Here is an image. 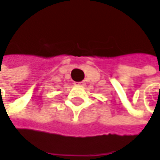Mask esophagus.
Masks as SVG:
<instances>
[{
    "label": "esophagus",
    "mask_w": 160,
    "mask_h": 160,
    "mask_svg": "<svg viewBox=\"0 0 160 160\" xmlns=\"http://www.w3.org/2000/svg\"><path fill=\"white\" fill-rule=\"evenodd\" d=\"M75 85H77V86H80V87H83V86L85 85V82H84V81H80V82H76V83H75Z\"/></svg>",
    "instance_id": "1"
}]
</instances>
